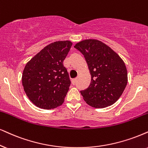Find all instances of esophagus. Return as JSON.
<instances>
[{"label":"esophagus","instance_id":"obj_1","mask_svg":"<svg viewBox=\"0 0 148 148\" xmlns=\"http://www.w3.org/2000/svg\"><path fill=\"white\" fill-rule=\"evenodd\" d=\"M76 80H77V78H74V79L72 80V83L73 85H75V83H76Z\"/></svg>","mask_w":148,"mask_h":148}]
</instances>
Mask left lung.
<instances>
[{
  "instance_id": "left-lung-1",
  "label": "left lung",
  "mask_w": 148,
  "mask_h": 148,
  "mask_svg": "<svg viewBox=\"0 0 148 148\" xmlns=\"http://www.w3.org/2000/svg\"><path fill=\"white\" fill-rule=\"evenodd\" d=\"M85 57L91 79L80 93L87 104L105 108L120 98L128 83L126 65L117 53L97 40H85L74 46Z\"/></svg>"
}]
</instances>
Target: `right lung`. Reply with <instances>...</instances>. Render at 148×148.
I'll return each instance as SVG.
<instances>
[{
    "label": "right lung",
    "mask_w": 148,
    "mask_h": 148,
    "mask_svg": "<svg viewBox=\"0 0 148 148\" xmlns=\"http://www.w3.org/2000/svg\"><path fill=\"white\" fill-rule=\"evenodd\" d=\"M72 45L68 40L51 43L24 67L22 86L28 98L37 107L51 109L64 102L71 83L63 62Z\"/></svg>",
    "instance_id": "obj_1"
}]
</instances>
